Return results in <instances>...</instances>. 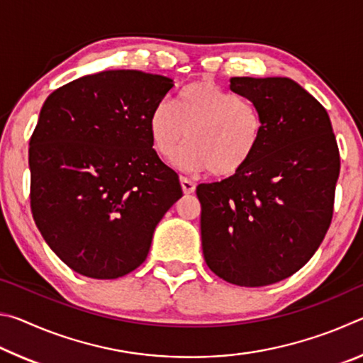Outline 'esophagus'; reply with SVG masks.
<instances>
[{
  "label": "esophagus",
  "mask_w": 363,
  "mask_h": 363,
  "mask_svg": "<svg viewBox=\"0 0 363 363\" xmlns=\"http://www.w3.org/2000/svg\"><path fill=\"white\" fill-rule=\"evenodd\" d=\"M181 186H182V190H184V194H194L195 192V184L190 181V179H187V177H181Z\"/></svg>",
  "instance_id": "1"
}]
</instances>
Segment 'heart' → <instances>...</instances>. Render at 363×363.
Instances as JSON below:
<instances>
[{
  "instance_id": "b5f03b06",
  "label": "heart",
  "mask_w": 363,
  "mask_h": 363,
  "mask_svg": "<svg viewBox=\"0 0 363 363\" xmlns=\"http://www.w3.org/2000/svg\"><path fill=\"white\" fill-rule=\"evenodd\" d=\"M153 147L167 162L190 143L179 163L186 169H208L216 177L242 171L266 133V123L255 101L220 88L211 79H200L184 88L176 107L157 104L149 116Z\"/></svg>"
}]
</instances>
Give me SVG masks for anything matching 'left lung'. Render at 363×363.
<instances>
[{
    "instance_id": "obj_1",
    "label": "left lung",
    "mask_w": 363,
    "mask_h": 363,
    "mask_svg": "<svg viewBox=\"0 0 363 363\" xmlns=\"http://www.w3.org/2000/svg\"><path fill=\"white\" fill-rule=\"evenodd\" d=\"M230 89L259 106L266 133L242 171L196 187L201 248L219 279L266 286L298 272L320 247L340 150L327 110L293 79L235 77Z\"/></svg>"
}]
</instances>
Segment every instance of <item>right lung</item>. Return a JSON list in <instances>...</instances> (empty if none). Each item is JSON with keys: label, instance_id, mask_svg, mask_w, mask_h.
I'll return each mask as SVG.
<instances>
[{"label": "right lung", "instance_id": "1", "mask_svg": "<svg viewBox=\"0 0 363 363\" xmlns=\"http://www.w3.org/2000/svg\"><path fill=\"white\" fill-rule=\"evenodd\" d=\"M173 86L162 75L108 70L60 86L43 104L28 149L30 206L49 248L84 277L138 269L182 196L149 131Z\"/></svg>", "mask_w": 363, "mask_h": 363}]
</instances>
